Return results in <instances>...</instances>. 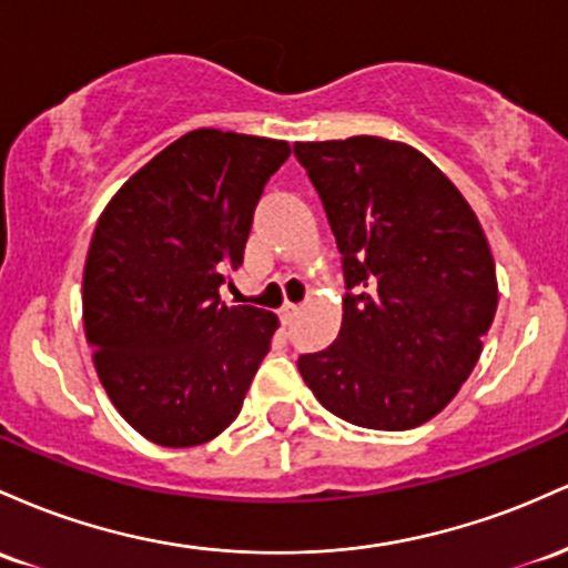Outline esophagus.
<instances>
[{
    "label": "esophagus",
    "instance_id": "1",
    "mask_svg": "<svg viewBox=\"0 0 568 568\" xmlns=\"http://www.w3.org/2000/svg\"><path fill=\"white\" fill-rule=\"evenodd\" d=\"M297 311H301V308H297L295 303H284L282 311H278V316H282V324H290L292 318L297 316Z\"/></svg>",
    "mask_w": 568,
    "mask_h": 568
}]
</instances>
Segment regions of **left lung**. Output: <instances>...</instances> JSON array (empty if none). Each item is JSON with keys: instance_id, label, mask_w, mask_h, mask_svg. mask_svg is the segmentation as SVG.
I'll return each instance as SVG.
<instances>
[{"instance_id": "left-lung-1", "label": "left lung", "mask_w": 568, "mask_h": 568, "mask_svg": "<svg viewBox=\"0 0 568 568\" xmlns=\"http://www.w3.org/2000/svg\"><path fill=\"white\" fill-rule=\"evenodd\" d=\"M343 254L333 346L297 359L343 422L403 432L435 418L469 378L499 286L480 222L424 152L381 136L297 142Z\"/></svg>"}]
</instances>
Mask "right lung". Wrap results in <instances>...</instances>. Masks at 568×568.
I'll use <instances>...</instances> for the list:
<instances>
[{"label": "right lung", "instance_id": "add662e5", "mask_svg": "<svg viewBox=\"0 0 568 568\" xmlns=\"http://www.w3.org/2000/svg\"><path fill=\"white\" fill-rule=\"evenodd\" d=\"M290 144L199 129L158 152L101 212L82 273V322L106 397L165 448L235 422L276 314L225 305L254 206Z\"/></svg>", "mask_w": 568, "mask_h": 568}]
</instances>
